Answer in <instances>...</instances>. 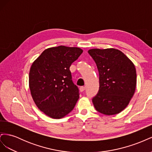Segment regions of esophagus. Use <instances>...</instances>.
<instances>
[{
  "label": "esophagus",
  "mask_w": 152,
  "mask_h": 152,
  "mask_svg": "<svg viewBox=\"0 0 152 152\" xmlns=\"http://www.w3.org/2000/svg\"><path fill=\"white\" fill-rule=\"evenodd\" d=\"M85 87H83V86H82V87H80V92H83L84 90H85Z\"/></svg>",
  "instance_id": "obj_1"
}]
</instances>
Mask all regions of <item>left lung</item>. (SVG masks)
<instances>
[{
    "instance_id": "8db88e82",
    "label": "left lung",
    "mask_w": 152,
    "mask_h": 152,
    "mask_svg": "<svg viewBox=\"0 0 152 152\" xmlns=\"http://www.w3.org/2000/svg\"><path fill=\"white\" fill-rule=\"evenodd\" d=\"M99 75V89L93 98L94 108L101 113L112 115L125 109L134 94L136 71L133 63L116 49H92Z\"/></svg>"
}]
</instances>
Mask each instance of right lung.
Returning <instances> with one entry per match:
<instances>
[{
	"instance_id": "add662e5",
	"label": "right lung",
	"mask_w": 152,
	"mask_h": 152,
	"mask_svg": "<svg viewBox=\"0 0 152 152\" xmlns=\"http://www.w3.org/2000/svg\"><path fill=\"white\" fill-rule=\"evenodd\" d=\"M83 52L79 48L59 45L44 50L29 73L31 95L38 108L53 118L70 113L79 98L70 67Z\"/></svg>"
}]
</instances>
